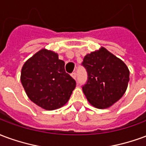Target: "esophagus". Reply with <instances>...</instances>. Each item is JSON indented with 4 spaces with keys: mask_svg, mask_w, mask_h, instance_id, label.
<instances>
[{
    "mask_svg": "<svg viewBox=\"0 0 146 146\" xmlns=\"http://www.w3.org/2000/svg\"><path fill=\"white\" fill-rule=\"evenodd\" d=\"M71 75H72V77L74 79H76V77H77V74H76L75 72H73V73L71 74Z\"/></svg>",
    "mask_w": 146,
    "mask_h": 146,
    "instance_id": "obj_1",
    "label": "esophagus"
}]
</instances>
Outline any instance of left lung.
I'll return each mask as SVG.
<instances>
[{
  "mask_svg": "<svg viewBox=\"0 0 146 146\" xmlns=\"http://www.w3.org/2000/svg\"><path fill=\"white\" fill-rule=\"evenodd\" d=\"M82 65L88 73V81L82 90L92 106L108 108L124 96L130 72L123 60L102 46L86 54Z\"/></svg>",
  "mask_w": 146,
  "mask_h": 146,
  "instance_id": "obj_1",
  "label": "left lung"
}]
</instances>
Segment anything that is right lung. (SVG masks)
Segmentation results:
<instances>
[{
  "label": "right lung",
  "instance_id": "1",
  "mask_svg": "<svg viewBox=\"0 0 146 146\" xmlns=\"http://www.w3.org/2000/svg\"><path fill=\"white\" fill-rule=\"evenodd\" d=\"M20 78L29 99L46 110L65 105L76 86L58 54L45 48L25 61Z\"/></svg>",
  "mask_w": 146,
  "mask_h": 146
}]
</instances>
